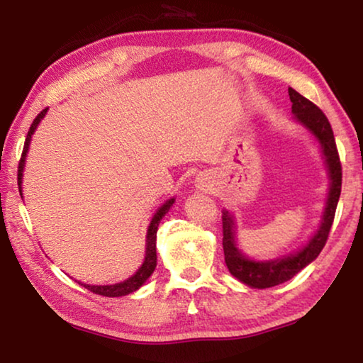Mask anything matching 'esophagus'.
<instances>
[{
  "label": "esophagus",
  "mask_w": 363,
  "mask_h": 363,
  "mask_svg": "<svg viewBox=\"0 0 363 363\" xmlns=\"http://www.w3.org/2000/svg\"><path fill=\"white\" fill-rule=\"evenodd\" d=\"M196 187H199L200 190H203V192H208V190H211L213 182L208 176H200V177H196Z\"/></svg>",
  "instance_id": "1"
}]
</instances>
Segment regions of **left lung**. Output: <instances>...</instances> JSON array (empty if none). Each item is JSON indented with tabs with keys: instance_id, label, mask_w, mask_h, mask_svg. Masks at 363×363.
Returning a JSON list of instances; mask_svg holds the SVG:
<instances>
[{
	"instance_id": "left-lung-1",
	"label": "left lung",
	"mask_w": 363,
	"mask_h": 363,
	"mask_svg": "<svg viewBox=\"0 0 363 363\" xmlns=\"http://www.w3.org/2000/svg\"><path fill=\"white\" fill-rule=\"evenodd\" d=\"M290 101L293 102L291 112L294 118L303 123L306 128L314 133L322 145L325 162L330 171V194L327 208L323 213V220L320 227L312 240L306 247L298 251L296 255L284 256L277 261H266L256 262L247 259L235 247V237H233V220L229 211H224L223 216V248H224V259L229 272L237 277L243 284L250 285L251 288H270L280 284H285L286 280L293 279L299 270H303L307 264H311L315 257L320 255L325 243L328 240L331 224H333L337 200L341 195V182H342V168L340 153L336 149L333 130L327 116L318 108L314 102L306 99L298 91L288 88Z\"/></svg>"
}]
</instances>
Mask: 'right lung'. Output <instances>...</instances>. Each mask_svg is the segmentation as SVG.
Listing matches in <instances>:
<instances>
[{
	"instance_id": "add662e5",
	"label": "right lung",
	"mask_w": 363,
	"mask_h": 363,
	"mask_svg": "<svg viewBox=\"0 0 363 363\" xmlns=\"http://www.w3.org/2000/svg\"><path fill=\"white\" fill-rule=\"evenodd\" d=\"M48 112V108L41 110V112L36 115V118L33 120L32 126H30L28 134L26 138V144H23V150H22V157L19 160V169H17V184H19V192H21V184H22V169H23V163H26V155L28 152V144L30 139H32V134L35 131V128L38 126V123L41 121L43 116ZM174 203V199L168 200L162 208H158V211L155 213V216L152 218L149 230H147V251H145V261L143 266L139 267L136 274L133 275L121 284H115V285H84V288H88L89 291H93L96 294H101V296H108V298H115V296H125V294H130L133 291H136L138 288L144 285V281L150 277L153 270L157 267V230H158V224L160 220L163 219L164 214L168 213L171 205Z\"/></svg>"
}]
</instances>
